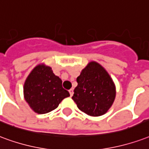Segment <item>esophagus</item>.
<instances>
[{
  "mask_svg": "<svg viewBox=\"0 0 149 149\" xmlns=\"http://www.w3.org/2000/svg\"><path fill=\"white\" fill-rule=\"evenodd\" d=\"M69 91V94H70V96H72V95H73V89L71 88Z\"/></svg>",
  "mask_w": 149,
  "mask_h": 149,
  "instance_id": "esophagus-1",
  "label": "esophagus"
}]
</instances>
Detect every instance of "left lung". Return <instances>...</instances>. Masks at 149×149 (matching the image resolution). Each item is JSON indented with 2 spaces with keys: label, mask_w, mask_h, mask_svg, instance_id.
<instances>
[{
  "label": "left lung",
  "mask_w": 149,
  "mask_h": 149,
  "mask_svg": "<svg viewBox=\"0 0 149 149\" xmlns=\"http://www.w3.org/2000/svg\"><path fill=\"white\" fill-rule=\"evenodd\" d=\"M77 86L72 99L80 111L90 116L106 114L115 99L113 80L101 65L91 61L77 78Z\"/></svg>",
  "instance_id": "8db88e82"
}]
</instances>
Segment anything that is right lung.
Instances as JSON below:
<instances>
[{
	"label": "right lung",
	"instance_id": "add662e5",
	"mask_svg": "<svg viewBox=\"0 0 149 149\" xmlns=\"http://www.w3.org/2000/svg\"><path fill=\"white\" fill-rule=\"evenodd\" d=\"M24 99L37 114L54 111L62 100L69 96L62 87V81L55 76L49 66L41 64L35 66L25 80Z\"/></svg>",
	"mask_w": 149,
	"mask_h": 149
}]
</instances>
